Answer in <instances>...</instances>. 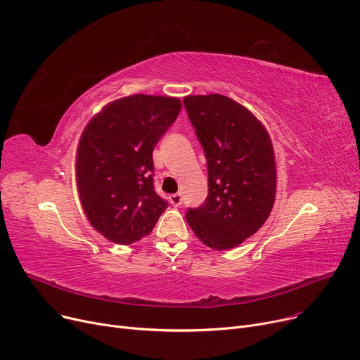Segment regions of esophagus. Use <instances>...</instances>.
<instances>
[{
    "label": "esophagus",
    "mask_w": 360,
    "mask_h": 360,
    "mask_svg": "<svg viewBox=\"0 0 360 360\" xmlns=\"http://www.w3.org/2000/svg\"><path fill=\"white\" fill-rule=\"evenodd\" d=\"M169 202L172 204V205H175V207H179L181 204H182V195L179 194V193H176V194H172L169 197Z\"/></svg>",
    "instance_id": "34e87169"
}]
</instances>
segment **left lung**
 <instances>
[{
  "mask_svg": "<svg viewBox=\"0 0 360 360\" xmlns=\"http://www.w3.org/2000/svg\"><path fill=\"white\" fill-rule=\"evenodd\" d=\"M184 105L209 170V195L186 221L207 247L228 251L257 233L273 210L274 147L264 124L228 96L195 94Z\"/></svg>",
  "mask_w": 360,
  "mask_h": 360,
  "instance_id": "8db88e82",
  "label": "left lung"
}]
</instances>
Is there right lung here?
I'll return each instance as SVG.
<instances>
[{
    "label": "right lung",
    "mask_w": 360,
    "mask_h": 360,
    "mask_svg": "<svg viewBox=\"0 0 360 360\" xmlns=\"http://www.w3.org/2000/svg\"><path fill=\"white\" fill-rule=\"evenodd\" d=\"M181 106L178 98L131 94L105 105L84 127L75 182L89 223L108 240H140L167 209L153 188L151 155Z\"/></svg>",
    "instance_id": "obj_1"
}]
</instances>
